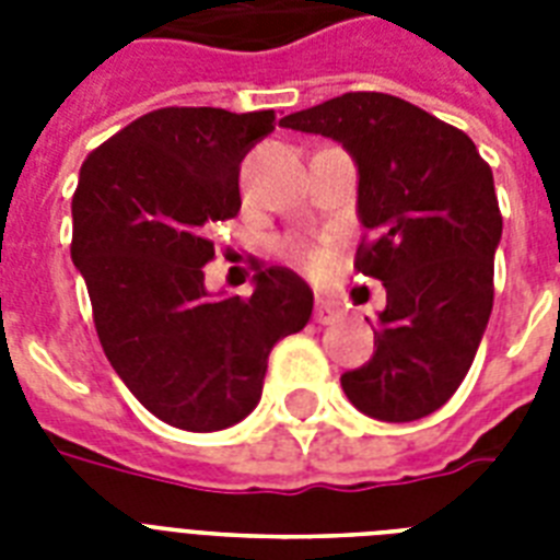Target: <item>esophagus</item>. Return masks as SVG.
Returning a JSON list of instances; mask_svg holds the SVG:
<instances>
[{
  "mask_svg": "<svg viewBox=\"0 0 560 560\" xmlns=\"http://www.w3.org/2000/svg\"><path fill=\"white\" fill-rule=\"evenodd\" d=\"M340 305L337 302H331V299H325V296H316V307H314V319L316 323H323V325H331L340 319Z\"/></svg>",
  "mask_w": 560,
  "mask_h": 560,
  "instance_id": "34e87169",
  "label": "esophagus"
}]
</instances>
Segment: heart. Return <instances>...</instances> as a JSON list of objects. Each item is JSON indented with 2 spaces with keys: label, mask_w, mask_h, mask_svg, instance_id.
<instances>
[{
  "label": "heart",
  "mask_w": 560,
  "mask_h": 560,
  "mask_svg": "<svg viewBox=\"0 0 560 560\" xmlns=\"http://www.w3.org/2000/svg\"><path fill=\"white\" fill-rule=\"evenodd\" d=\"M284 249H288L290 258H296V261L307 264V267H316V264L323 261V255H319V249H311V246L296 244V241H290V244L284 246Z\"/></svg>",
  "instance_id": "heart-1"
}]
</instances>
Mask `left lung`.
I'll return each mask as SVG.
<instances>
[{"instance_id":"left-lung-1","label":"left lung","mask_w":560,"mask_h":560,"mask_svg":"<svg viewBox=\"0 0 560 560\" xmlns=\"http://www.w3.org/2000/svg\"><path fill=\"white\" fill-rule=\"evenodd\" d=\"M281 127L351 153L366 226L354 267L386 288L372 360L342 374V392L377 421L430 416L465 381L494 305L503 214L488 162L462 130L383 92H346Z\"/></svg>"}]
</instances>
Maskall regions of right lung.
Here are the masks:
<instances>
[{"mask_svg":"<svg viewBox=\"0 0 560 560\" xmlns=\"http://www.w3.org/2000/svg\"><path fill=\"white\" fill-rule=\"evenodd\" d=\"M272 121V109H153L92 151L74 188L72 261L101 349L139 404L179 430L249 416L272 346L314 311L288 267L255 272L246 299L206 290L209 232L241 211V162Z\"/></svg>","mask_w":560,"mask_h":560,"instance_id":"obj_1","label":"right lung"}]
</instances>
